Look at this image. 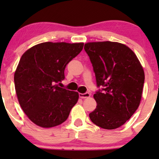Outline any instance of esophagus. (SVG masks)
I'll use <instances>...</instances> for the list:
<instances>
[{"label":"esophagus","instance_id":"1","mask_svg":"<svg viewBox=\"0 0 159 159\" xmlns=\"http://www.w3.org/2000/svg\"><path fill=\"white\" fill-rule=\"evenodd\" d=\"M79 96H80V98H89L90 96V93H80Z\"/></svg>","mask_w":159,"mask_h":159}]
</instances>
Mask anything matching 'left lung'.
<instances>
[{
  "label": "left lung",
  "instance_id": "left-lung-1",
  "mask_svg": "<svg viewBox=\"0 0 159 159\" xmlns=\"http://www.w3.org/2000/svg\"><path fill=\"white\" fill-rule=\"evenodd\" d=\"M101 87L93 97L96 108L89 114L95 125L114 129L129 120L142 97L145 74L138 57L127 45L116 42H93L84 45Z\"/></svg>",
  "mask_w": 159,
  "mask_h": 159
}]
</instances>
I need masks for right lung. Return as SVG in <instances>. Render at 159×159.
<instances>
[{"instance_id": "right-lung-1", "label": "right lung", "mask_w": 159, "mask_h": 159, "mask_svg": "<svg viewBox=\"0 0 159 159\" xmlns=\"http://www.w3.org/2000/svg\"><path fill=\"white\" fill-rule=\"evenodd\" d=\"M84 43L46 42L28 49L14 73L19 103L28 118L41 127L64 122L79 98L77 92L58 87L66 65L83 48Z\"/></svg>"}]
</instances>
